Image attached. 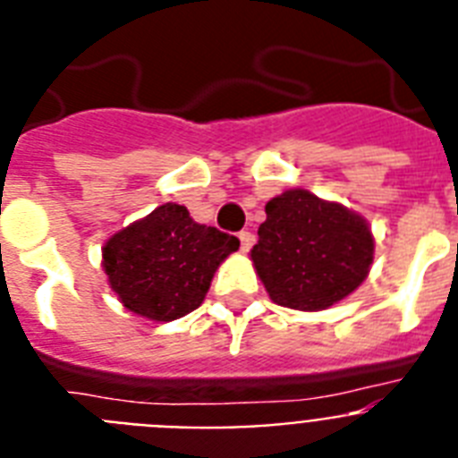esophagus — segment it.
Wrapping results in <instances>:
<instances>
[{
	"label": "esophagus",
	"mask_w": 458,
	"mask_h": 458,
	"mask_svg": "<svg viewBox=\"0 0 458 458\" xmlns=\"http://www.w3.org/2000/svg\"><path fill=\"white\" fill-rule=\"evenodd\" d=\"M253 242H256V235L249 233V230H242L240 233V249L242 251H249L253 247Z\"/></svg>",
	"instance_id": "obj_1"
}]
</instances>
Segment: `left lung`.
Segmentation results:
<instances>
[{
  "label": "left lung",
  "mask_w": 458,
  "mask_h": 458,
  "mask_svg": "<svg viewBox=\"0 0 458 458\" xmlns=\"http://www.w3.org/2000/svg\"><path fill=\"white\" fill-rule=\"evenodd\" d=\"M265 214L249 259L276 305L321 312L370 275L375 237L349 207L288 188L265 205Z\"/></svg>",
  "instance_id": "left-lung-1"
}]
</instances>
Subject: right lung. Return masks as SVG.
I'll use <instances>...</instances> for the list:
<instances>
[{
  "label": "right lung",
  "instance_id": "add662e5",
  "mask_svg": "<svg viewBox=\"0 0 458 458\" xmlns=\"http://www.w3.org/2000/svg\"><path fill=\"white\" fill-rule=\"evenodd\" d=\"M237 249V237L165 202L105 242L102 270L125 310L148 321H174L202 305L214 272Z\"/></svg>",
  "mask_w": 458,
  "mask_h": 458
}]
</instances>
